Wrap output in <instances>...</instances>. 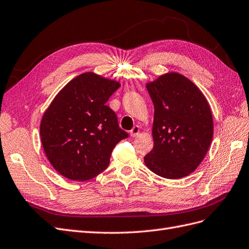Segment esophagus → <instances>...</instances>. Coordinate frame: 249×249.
Returning a JSON list of instances; mask_svg holds the SVG:
<instances>
[{"label": "esophagus", "instance_id": "34e87169", "mask_svg": "<svg viewBox=\"0 0 249 249\" xmlns=\"http://www.w3.org/2000/svg\"><path fill=\"white\" fill-rule=\"evenodd\" d=\"M139 133H140V126H138V125L133 126V128L130 130V136L132 138H136L139 136Z\"/></svg>", "mask_w": 249, "mask_h": 249}]
</instances>
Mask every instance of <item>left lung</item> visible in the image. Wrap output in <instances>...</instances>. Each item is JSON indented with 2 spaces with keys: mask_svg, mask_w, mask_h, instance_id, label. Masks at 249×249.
<instances>
[{
  "mask_svg": "<svg viewBox=\"0 0 249 249\" xmlns=\"http://www.w3.org/2000/svg\"><path fill=\"white\" fill-rule=\"evenodd\" d=\"M146 88L154 105V144L145 164L164 178H182L195 171L211 146L214 124L209 102L193 82L176 72L160 76Z\"/></svg>",
  "mask_w": 249,
  "mask_h": 249,
  "instance_id": "obj_1",
  "label": "left lung"
}]
</instances>
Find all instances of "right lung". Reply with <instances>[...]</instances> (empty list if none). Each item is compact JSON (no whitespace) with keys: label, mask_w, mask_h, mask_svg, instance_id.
Wrapping results in <instances>:
<instances>
[{"label":"right lung","mask_w":249,"mask_h":249,"mask_svg":"<svg viewBox=\"0 0 249 249\" xmlns=\"http://www.w3.org/2000/svg\"><path fill=\"white\" fill-rule=\"evenodd\" d=\"M121 87L93 72L71 80L50 104L40 123L49 161L62 176L89 180L108 167L110 154L128 133L119 127L106 102Z\"/></svg>","instance_id":"add662e5"}]
</instances>
